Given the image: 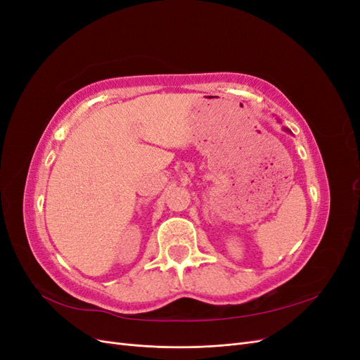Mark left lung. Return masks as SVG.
Instances as JSON below:
<instances>
[{
    "label": "left lung",
    "instance_id": "8db88e82",
    "mask_svg": "<svg viewBox=\"0 0 360 360\" xmlns=\"http://www.w3.org/2000/svg\"><path fill=\"white\" fill-rule=\"evenodd\" d=\"M279 123H281V122H279ZM282 129H284V130H285V132H288V134H291V130H290V129H288V127H282Z\"/></svg>",
    "mask_w": 360,
    "mask_h": 360
}]
</instances>
